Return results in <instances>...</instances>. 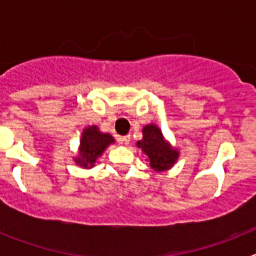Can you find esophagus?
I'll return each mask as SVG.
<instances>
[{
	"label": "esophagus",
	"mask_w": 256,
	"mask_h": 256,
	"mask_svg": "<svg viewBox=\"0 0 256 256\" xmlns=\"http://www.w3.org/2000/svg\"><path fill=\"white\" fill-rule=\"evenodd\" d=\"M118 141H119V144H126V146H128L130 142V136H122V137H118Z\"/></svg>",
	"instance_id": "obj_1"
}]
</instances>
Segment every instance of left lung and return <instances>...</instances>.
Here are the masks:
<instances>
[{
  "label": "left lung",
  "instance_id": "8db88e82",
  "mask_svg": "<svg viewBox=\"0 0 256 256\" xmlns=\"http://www.w3.org/2000/svg\"><path fill=\"white\" fill-rule=\"evenodd\" d=\"M136 144L146 155L150 168L158 173L173 168L180 158V150L165 138L155 123L146 124L142 128V140Z\"/></svg>",
  "mask_w": 256,
  "mask_h": 256
}]
</instances>
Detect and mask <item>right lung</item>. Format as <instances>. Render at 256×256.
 <instances>
[{
  "label": "right lung",
  "mask_w": 256,
  "mask_h": 256,
  "mask_svg": "<svg viewBox=\"0 0 256 256\" xmlns=\"http://www.w3.org/2000/svg\"><path fill=\"white\" fill-rule=\"evenodd\" d=\"M114 142V137L110 133L101 132L100 128L94 124L87 126L86 128H83L78 151L73 158L74 162L79 165L80 168H94L97 160L100 159L106 148Z\"/></svg>",
  "instance_id": "obj_1"
}]
</instances>
